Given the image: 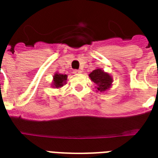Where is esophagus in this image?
Returning <instances> with one entry per match:
<instances>
[{
	"label": "esophagus",
	"mask_w": 158,
	"mask_h": 158,
	"mask_svg": "<svg viewBox=\"0 0 158 158\" xmlns=\"http://www.w3.org/2000/svg\"><path fill=\"white\" fill-rule=\"evenodd\" d=\"M73 72H74L75 74H81V70H74Z\"/></svg>",
	"instance_id": "esophagus-1"
}]
</instances>
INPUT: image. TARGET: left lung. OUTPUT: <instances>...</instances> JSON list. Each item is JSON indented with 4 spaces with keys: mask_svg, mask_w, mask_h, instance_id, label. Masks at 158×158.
Instances as JSON below:
<instances>
[{
    "mask_svg": "<svg viewBox=\"0 0 158 158\" xmlns=\"http://www.w3.org/2000/svg\"><path fill=\"white\" fill-rule=\"evenodd\" d=\"M89 77L97 85V89L99 92H105L112 86L113 79L109 73H106L101 69H96L89 74Z\"/></svg>",
    "mask_w": 158,
    "mask_h": 158,
    "instance_id": "8db88e82",
    "label": "left lung"
}]
</instances>
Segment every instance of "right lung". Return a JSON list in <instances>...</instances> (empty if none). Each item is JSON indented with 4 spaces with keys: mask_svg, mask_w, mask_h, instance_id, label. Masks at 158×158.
Here are the masks:
<instances>
[{
    "mask_svg": "<svg viewBox=\"0 0 158 158\" xmlns=\"http://www.w3.org/2000/svg\"><path fill=\"white\" fill-rule=\"evenodd\" d=\"M66 80H67V75L55 73L54 76V80H53V87L60 88V87H63Z\"/></svg>",
    "mask_w": 158,
    "mask_h": 158,
    "instance_id": "right-lung-1",
    "label": "right lung"
}]
</instances>
